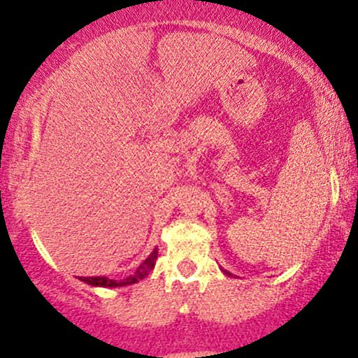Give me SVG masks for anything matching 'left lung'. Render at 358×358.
I'll return each mask as SVG.
<instances>
[{"label":"left lung","instance_id":"8db88e82","mask_svg":"<svg viewBox=\"0 0 358 358\" xmlns=\"http://www.w3.org/2000/svg\"><path fill=\"white\" fill-rule=\"evenodd\" d=\"M224 273H225V275H227V276H232V275H231V273H229V271H224Z\"/></svg>","mask_w":358,"mask_h":358}]
</instances>
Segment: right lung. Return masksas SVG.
<instances>
[{
	"label": "right lung",
	"instance_id": "right-lung-1",
	"mask_svg": "<svg viewBox=\"0 0 358 358\" xmlns=\"http://www.w3.org/2000/svg\"><path fill=\"white\" fill-rule=\"evenodd\" d=\"M155 260H157V248L140 264V267L136 269V273L124 280H110L106 276H87V278H80L82 282H85L87 285L92 287H108V289H115V287H126V285H133V283H138L140 280H143L145 276H148V273L154 269Z\"/></svg>",
	"mask_w": 358,
	"mask_h": 358
}]
</instances>
